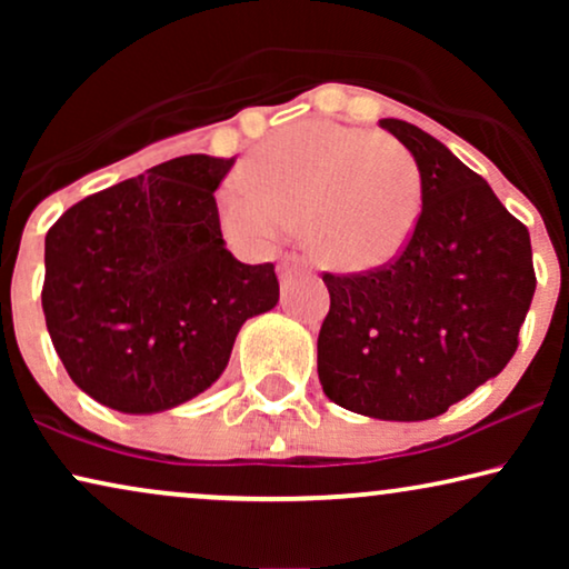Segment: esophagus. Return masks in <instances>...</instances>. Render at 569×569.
<instances>
[{
	"label": "esophagus",
	"instance_id": "1",
	"mask_svg": "<svg viewBox=\"0 0 569 569\" xmlns=\"http://www.w3.org/2000/svg\"><path fill=\"white\" fill-rule=\"evenodd\" d=\"M302 263H306V261H302L300 253H284L282 259H279V277H282V279L292 277V271H298Z\"/></svg>",
	"mask_w": 569,
	"mask_h": 569
}]
</instances>
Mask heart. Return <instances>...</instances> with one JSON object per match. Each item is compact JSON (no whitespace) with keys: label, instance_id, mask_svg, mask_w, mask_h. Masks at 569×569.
I'll return each mask as SVG.
<instances>
[{"label":"heart","instance_id":"1","mask_svg":"<svg viewBox=\"0 0 569 569\" xmlns=\"http://www.w3.org/2000/svg\"><path fill=\"white\" fill-rule=\"evenodd\" d=\"M246 191L222 193V230L269 248L302 228L318 263L370 271L393 261L422 214V178L407 147L339 123L306 121L256 147L240 168Z\"/></svg>","mask_w":569,"mask_h":569}]
</instances>
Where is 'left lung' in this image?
<instances>
[{"mask_svg":"<svg viewBox=\"0 0 569 569\" xmlns=\"http://www.w3.org/2000/svg\"><path fill=\"white\" fill-rule=\"evenodd\" d=\"M380 127L415 154L422 214L386 267L323 271L331 308L318 333V378L339 407L417 422L510 362L536 271L528 228L485 178L415 123Z\"/></svg>","mask_w":569,"mask_h":569,"instance_id":"obj_1","label":"left lung"}]
</instances>
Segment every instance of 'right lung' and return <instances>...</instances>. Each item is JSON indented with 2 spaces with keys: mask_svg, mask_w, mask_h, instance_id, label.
I'll return each instance as SVG.
<instances>
[{
  "mask_svg": "<svg viewBox=\"0 0 569 569\" xmlns=\"http://www.w3.org/2000/svg\"><path fill=\"white\" fill-rule=\"evenodd\" d=\"M232 162H160L46 232V329L69 378L106 407L150 415L207 391L240 326L277 306L274 263L224 248L214 191Z\"/></svg>",
  "mask_w": 569,
  "mask_h": 569,
  "instance_id": "add662e5",
  "label": "right lung"
}]
</instances>
